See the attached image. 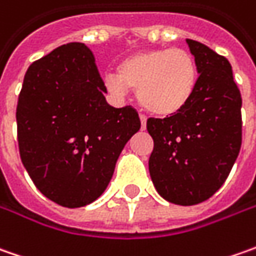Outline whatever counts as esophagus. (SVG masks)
<instances>
[{
  "label": "esophagus",
  "instance_id": "34e87169",
  "mask_svg": "<svg viewBox=\"0 0 256 256\" xmlns=\"http://www.w3.org/2000/svg\"><path fill=\"white\" fill-rule=\"evenodd\" d=\"M140 120H141V128L145 130V126H146V116L144 114H140Z\"/></svg>",
  "mask_w": 256,
  "mask_h": 256
}]
</instances>
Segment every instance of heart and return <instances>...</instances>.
<instances>
[{
  "label": "heart",
  "mask_w": 256,
  "mask_h": 256,
  "mask_svg": "<svg viewBox=\"0 0 256 256\" xmlns=\"http://www.w3.org/2000/svg\"><path fill=\"white\" fill-rule=\"evenodd\" d=\"M104 82L118 95L136 90L145 110L171 115L190 102L198 82V66L194 55L182 48L144 50L124 58L118 71L105 74Z\"/></svg>",
  "instance_id": "1"
}]
</instances>
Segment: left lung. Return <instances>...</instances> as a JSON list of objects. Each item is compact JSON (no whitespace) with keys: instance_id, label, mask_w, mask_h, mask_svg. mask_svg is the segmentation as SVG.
Masks as SVG:
<instances>
[{"instance_id":"1","label":"left lung","mask_w":256,"mask_h":256,"mask_svg":"<svg viewBox=\"0 0 256 256\" xmlns=\"http://www.w3.org/2000/svg\"><path fill=\"white\" fill-rule=\"evenodd\" d=\"M186 44L200 72L192 98L171 116L146 121L154 186L164 200L185 206L221 188L242 142V98L230 61L198 41Z\"/></svg>"}]
</instances>
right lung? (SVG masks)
<instances>
[{"label":"right lung","instance_id":"1","mask_svg":"<svg viewBox=\"0 0 256 256\" xmlns=\"http://www.w3.org/2000/svg\"><path fill=\"white\" fill-rule=\"evenodd\" d=\"M90 48L71 42L30 65L16 105L20 156L35 186L80 208L108 186L115 164L141 128L131 105L114 108Z\"/></svg>","mask_w":256,"mask_h":256}]
</instances>
